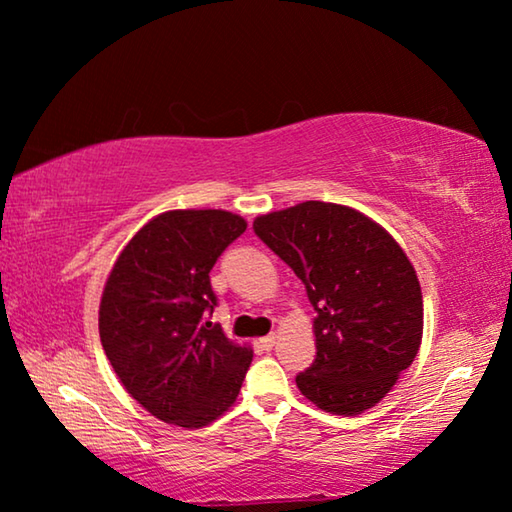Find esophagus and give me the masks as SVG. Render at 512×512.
Wrapping results in <instances>:
<instances>
[{
	"label": "esophagus",
	"mask_w": 512,
	"mask_h": 512,
	"mask_svg": "<svg viewBox=\"0 0 512 512\" xmlns=\"http://www.w3.org/2000/svg\"><path fill=\"white\" fill-rule=\"evenodd\" d=\"M259 343H262L264 350H271L277 343V334H268V336H264V339H259Z\"/></svg>",
	"instance_id": "34e87169"
}]
</instances>
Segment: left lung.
I'll return each mask as SVG.
<instances>
[{"label": "left lung", "instance_id": "1", "mask_svg": "<svg viewBox=\"0 0 512 512\" xmlns=\"http://www.w3.org/2000/svg\"><path fill=\"white\" fill-rule=\"evenodd\" d=\"M255 235L305 284L316 359L300 393L334 415L386 397L422 343V291L402 246L348 205L307 201L257 216Z\"/></svg>", "mask_w": 512, "mask_h": 512}]
</instances>
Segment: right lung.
I'll return each mask as SVG.
<instances>
[{
  "mask_svg": "<svg viewBox=\"0 0 512 512\" xmlns=\"http://www.w3.org/2000/svg\"><path fill=\"white\" fill-rule=\"evenodd\" d=\"M246 221L225 210H169L121 250L99 305V336L128 395L162 422L198 429L235 404L253 361L205 320L210 271Z\"/></svg>",
  "mask_w": 512,
  "mask_h": 512,
  "instance_id": "right-lung-1",
  "label": "right lung"
}]
</instances>
